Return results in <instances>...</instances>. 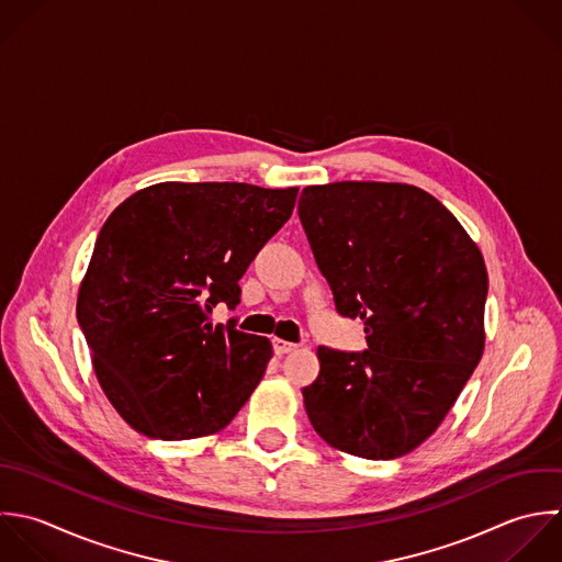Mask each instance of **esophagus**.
<instances>
[{
	"label": "esophagus",
	"mask_w": 562,
	"mask_h": 562,
	"mask_svg": "<svg viewBox=\"0 0 562 562\" xmlns=\"http://www.w3.org/2000/svg\"><path fill=\"white\" fill-rule=\"evenodd\" d=\"M297 346L295 344H291V341H284V339H273V352L276 355H289V352H293Z\"/></svg>",
	"instance_id": "esophagus-1"
}]
</instances>
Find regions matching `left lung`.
<instances>
[{
  "instance_id": "1",
  "label": "left lung",
  "mask_w": 562,
  "mask_h": 562,
  "mask_svg": "<svg viewBox=\"0 0 562 562\" xmlns=\"http://www.w3.org/2000/svg\"><path fill=\"white\" fill-rule=\"evenodd\" d=\"M297 212L335 311L361 317L368 341L317 350L308 420L339 451L401 458L438 429L482 359L484 258L436 196L407 183L308 186Z\"/></svg>"
}]
</instances>
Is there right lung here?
Here are the masks:
<instances>
[{
    "mask_svg": "<svg viewBox=\"0 0 562 562\" xmlns=\"http://www.w3.org/2000/svg\"><path fill=\"white\" fill-rule=\"evenodd\" d=\"M297 188H144L104 221L76 317L115 412L139 434L188 440L232 423L271 359L267 337L212 326L238 280L289 221Z\"/></svg>",
    "mask_w": 562,
    "mask_h": 562,
    "instance_id": "add662e5",
    "label": "right lung"
}]
</instances>
